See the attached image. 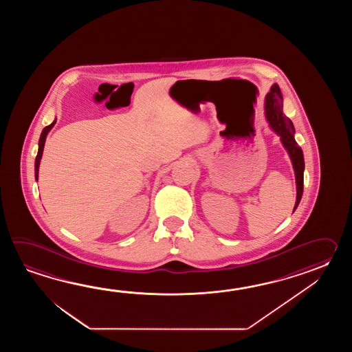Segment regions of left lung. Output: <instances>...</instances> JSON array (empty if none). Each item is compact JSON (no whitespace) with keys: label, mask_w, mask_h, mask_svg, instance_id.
I'll return each mask as SVG.
<instances>
[{"label":"left lung","mask_w":352,"mask_h":352,"mask_svg":"<svg viewBox=\"0 0 352 352\" xmlns=\"http://www.w3.org/2000/svg\"><path fill=\"white\" fill-rule=\"evenodd\" d=\"M264 111H265V120L270 124V129L279 135L280 142L283 144L285 151L288 152L291 162H292L293 170H294V177H296V188H297V197L294 209L298 208L299 201L303 195V173H305V158L302 148L294 140V126L292 120L287 118L283 113V96L279 89L278 84H273L270 91L265 96L264 100Z\"/></svg>","instance_id":"obj_1"}]
</instances>
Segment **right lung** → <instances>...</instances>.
<instances>
[{"label": "right lung", "mask_w": 352, "mask_h": 352, "mask_svg": "<svg viewBox=\"0 0 352 352\" xmlns=\"http://www.w3.org/2000/svg\"><path fill=\"white\" fill-rule=\"evenodd\" d=\"M55 123H56V120H54L52 124H49L47 127L44 128V129H43V132H41V135H40V140H38V156L35 158V179H36V181H38V167H40V161H41V157H43V152H44L46 135H47V133L52 131V128L55 126Z\"/></svg>", "instance_id": "add662e5"}]
</instances>
